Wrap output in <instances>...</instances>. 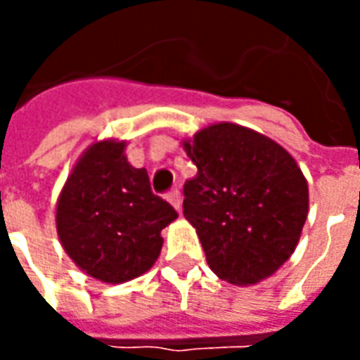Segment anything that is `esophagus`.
<instances>
[{
    "label": "esophagus",
    "mask_w": 360,
    "mask_h": 360,
    "mask_svg": "<svg viewBox=\"0 0 360 360\" xmlns=\"http://www.w3.org/2000/svg\"><path fill=\"white\" fill-rule=\"evenodd\" d=\"M167 200L173 204V208L175 210H181V193L179 188H172L169 193H167Z\"/></svg>",
    "instance_id": "34e87169"
}]
</instances>
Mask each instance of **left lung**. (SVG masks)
<instances>
[{
    "label": "left lung",
    "mask_w": 360,
    "mask_h": 360,
    "mask_svg": "<svg viewBox=\"0 0 360 360\" xmlns=\"http://www.w3.org/2000/svg\"><path fill=\"white\" fill-rule=\"evenodd\" d=\"M198 167L183 187V214L196 227L212 271L235 285L268 278L291 257L309 212V187L291 154L233 123L185 142Z\"/></svg>",
    "instance_id": "left-lung-1"
}]
</instances>
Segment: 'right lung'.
Listing matches in <instances>:
<instances>
[{
	"label": "right lung",
	"mask_w": 360,
	"mask_h": 360,
	"mask_svg": "<svg viewBox=\"0 0 360 360\" xmlns=\"http://www.w3.org/2000/svg\"><path fill=\"white\" fill-rule=\"evenodd\" d=\"M125 142L92 144L58 200V235L75 264L105 283H123L152 268L162 229L179 214L152 193L146 169L127 162Z\"/></svg>",
	"instance_id": "1"
}]
</instances>
